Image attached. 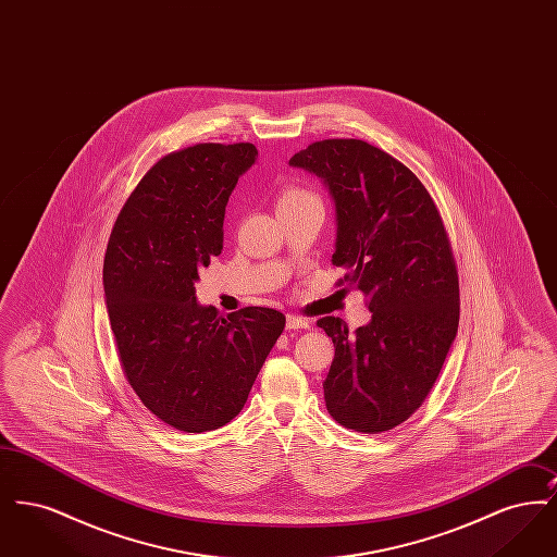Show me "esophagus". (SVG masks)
<instances>
[{"label":"esophagus","mask_w":557,"mask_h":557,"mask_svg":"<svg viewBox=\"0 0 557 557\" xmlns=\"http://www.w3.org/2000/svg\"><path fill=\"white\" fill-rule=\"evenodd\" d=\"M311 325V321L305 318H298V315H288L286 318V327L288 330H307Z\"/></svg>","instance_id":"34e87169"}]
</instances>
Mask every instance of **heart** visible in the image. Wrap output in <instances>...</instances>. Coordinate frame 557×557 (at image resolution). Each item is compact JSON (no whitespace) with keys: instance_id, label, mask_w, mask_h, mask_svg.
Here are the masks:
<instances>
[{"instance_id":"heart-1","label":"heart","mask_w":557,"mask_h":557,"mask_svg":"<svg viewBox=\"0 0 557 557\" xmlns=\"http://www.w3.org/2000/svg\"><path fill=\"white\" fill-rule=\"evenodd\" d=\"M311 198H315V194L309 191V189H305V187H284V189L280 191V196H277V209L290 207V205H298V202H305V200H311Z\"/></svg>"}]
</instances>
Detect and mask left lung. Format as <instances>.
I'll return each instance as SVG.
<instances>
[{
    "label": "left lung",
    "instance_id": "1",
    "mask_svg": "<svg viewBox=\"0 0 557 557\" xmlns=\"http://www.w3.org/2000/svg\"><path fill=\"white\" fill-rule=\"evenodd\" d=\"M290 164L330 189L332 265L348 271L371 311L352 334L341 318L318 321L336 348L327 411L355 432L393 430L424 403L457 334L459 282L443 219L424 184L363 139L315 141Z\"/></svg>",
    "mask_w": 557,
    "mask_h": 557
}]
</instances>
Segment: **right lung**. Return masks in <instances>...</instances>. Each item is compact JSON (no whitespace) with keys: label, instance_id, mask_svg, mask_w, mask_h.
<instances>
[{"label":"right lung","instance_id":"right-lung-1","mask_svg":"<svg viewBox=\"0 0 557 557\" xmlns=\"http://www.w3.org/2000/svg\"><path fill=\"white\" fill-rule=\"evenodd\" d=\"M259 157L252 144H196L160 159L116 216L104 257L121 366L160 422L209 432L232 422L286 318L196 302L198 271L223 248L227 200Z\"/></svg>","mask_w":557,"mask_h":557}]
</instances>
